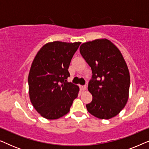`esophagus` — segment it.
I'll use <instances>...</instances> for the list:
<instances>
[{
	"label": "esophagus",
	"instance_id": "34e87169",
	"mask_svg": "<svg viewBox=\"0 0 149 149\" xmlns=\"http://www.w3.org/2000/svg\"><path fill=\"white\" fill-rule=\"evenodd\" d=\"M80 89H81V90H82V91L86 90V89H87V86H86V85H81Z\"/></svg>",
	"mask_w": 149,
	"mask_h": 149
}]
</instances>
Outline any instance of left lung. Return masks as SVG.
<instances>
[{
    "label": "left lung",
    "mask_w": 149,
    "mask_h": 149,
    "mask_svg": "<svg viewBox=\"0 0 149 149\" xmlns=\"http://www.w3.org/2000/svg\"><path fill=\"white\" fill-rule=\"evenodd\" d=\"M79 49L93 74L88 85L93 99L86 104L87 111L99 119H111L125 107L129 97L127 64L119 49L107 38L84 42Z\"/></svg>",
    "instance_id": "obj_1"
}]
</instances>
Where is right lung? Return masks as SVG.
Here are the masks:
<instances>
[{
	"label": "right lung",
	"mask_w": 149,
	"mask_h": 149,
	"mask_svg": "<svg viewBox=\"0 0 149 149\" xmlns=\"http://www.w3.org/2000/svg\"><path fill=\"white\" fill-rule=\"evenodd\" d=\"M81 42H49L36 54L28 75L29 96L42 117L54 120L70 111L79 87L67 82L68 69Z\"/></svg>",
	"instance_id": "add662e5"
}]
</instances>
